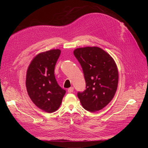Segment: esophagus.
I'll return each mask as SVG.
<instances>
[{
	"label": "esophagus",
	"mask_w": 148,
	"mask_h": 148,
	"mask_svg": "<svg viewBox=\"0 0 148 148\" xmlns=\"http://www.w3.org/2000/svg\"><path fill=\"white\" fill-rule=\"evenodd\" d=\"M73 91H74V88H73V87L69 88L68 89V93H72V92H73Z\"/></svg>",
	"instance_id": "34e87169"
}]
</instances>
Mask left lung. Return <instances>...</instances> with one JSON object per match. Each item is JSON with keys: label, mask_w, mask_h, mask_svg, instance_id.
<instances>
[{"label": "left lung", "mask_w": 148, "mask_h": 148, "mask_svg": "<svg viewBox=\"0 0 148 148\" xmlns=\"http://www.w3.org/2000/svg\"><path fill=\"white\" fill-rule=\"evenodd\" d=\"M74 54L82 66L86 90L77 96L90 112L101 110L112 100L118 84V70L109 54L98 47L76 49Z\"/></svg>", "instance_id": "obj_1"}]
</instances>
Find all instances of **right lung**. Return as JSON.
<instances>
[{
	"mask_svg": "<svg viewBox=\"0 0 148 148\" xmlns=\"http://www.w3.org/2000/svg\"><path fill=\"white\" fill-rule=\"evenodd\" d=\"M60 54L59 49L38 54L30 62L27 71L28 95L38 108L47 113L58 109L66 92L59 86L54 76V68Z\"/></svg>",
	"mask_w": 148,
	"mask_h": 148,
	"instance_id": "1",
	"label": "right lung"
}]
</instances>
